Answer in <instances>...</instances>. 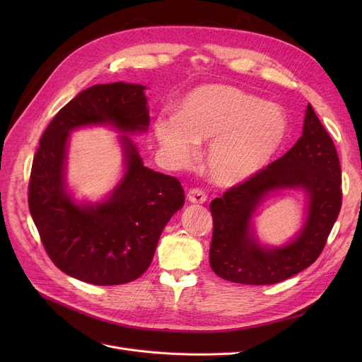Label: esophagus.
<instances>
[{
    "mask_svg": "<svg viewBox=\"0 0 362 362\" xmlns=\"http://www.w3.org/2000/svg\"><path fill=\"white\" fill-rule=\"evenodd\" d=\"M187 201L191 204H204L206 201V195L201 189H191V191L187 192Z\"/></svg>",
    "mask_w": 362,
    "mask_h": 362,
    "instance_id": "34e87169",
    "label": "esophagus"
}]
</instances>
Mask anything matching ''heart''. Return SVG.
Masks as SVG:
<instances>
[{"mask_svg":"<svg viewBox=\"0 0 362 362\" xmlns=\"http://www.w3.org/2000/svg\"><path fill=\"white\" fill-rule=\"evenodd\" d=\"M170 163L185 167L208 144L205 170L220 187L248 183L267 167L288 135V119L274 104L229 85H201L187 92L176 117L154 123Z\"/></svg>","mask_w":362,"mask_h":362,"instance_id":"1","label":"heart"}]
</instances>
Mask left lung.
Returning a JSON list of instances; mask_svg holds the SVG:
<instances>
[{
  "label": "left lung",
  "instance_id": "1",
  "mask_svg": "<svg viewBox=\"0 0 362 362\" xmlns=\"http://www.w3.org/2000/svg\"><path fill=\"white\" fill-rule=\"evenodd\" d=\"M340 179L334 144L308 104L302 136L286 154L211 202L213 272L233 283L273 284L310 267L339 216ZM288 190L302 192L306 198L300 230L281 245L264 244L256 235L255 220L265 202Z\"/></svg>",
  "mask_w": 362,
  "mask_h": 362
}]
</instances>
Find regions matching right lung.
<instances>
[{
    "mask_svg": "<svg viewBox=\"0 0 362 362\" xmlns=\"http://www.w3.org/2000/svg\"><path fill=\"white\" fill-rule=\"evenodd\" d=\"M145 89L116 82L82 90L51 120L32 164L29 210L47 254L63 273L98 286L142 276L185 204L180 182L144 165L129 136L148 132ZM98 125L119 133L122 176L98 202L79 200L66 182L71 132Z\"/></svg>",
    "mask_w": 362,
    "mask_h": 362,
    "instance_id": "obj_1",
    "label": "right lung"
}]
</instances>
